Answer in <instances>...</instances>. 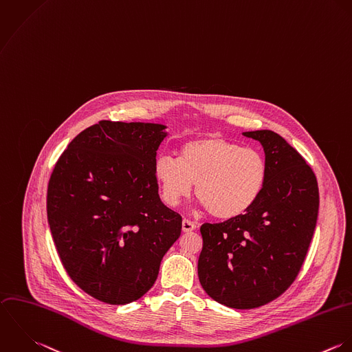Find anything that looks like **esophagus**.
Wrapping results in <instances>:
<instances>
[{
    "mask_svg": "<svg viewBox=\"0 0 352 352\" xmlns=\"http://www.w3.org/2000/svg\"><path fill=\"white\" fill-rule=\"evenodd\" d=\"M182 228H183L184 232H191V231H194L197 228V224L194 221L188 220V219H184L183 224H182Z\"/></svg>",
    "mask_w": 352,
    "mask_h": 352,
    "instance_id": "obj_1",
    "label": "esophagus"
}]
</instances>
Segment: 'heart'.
Segmentation results:
<instances>
[{
  "mask_svg": "<svg viewBox=\"0 0 352 352\" xmlns=\"http://www.w3.org/2000/svg\"><path fill=\"white\" fill-rule=\"evenodd\" d=\"M154 176L168 206L195 197L216 219L228 220L245 213L262 195L269 177L265 154L255 147L220 136L188 140L177 148V158L161 155Z\"/></svg>",
  "mask_w": 352,
  "mask_h": 352,
  "instance_id": "heart-1",
  "label": "heart"
}]
</instances>
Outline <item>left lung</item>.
Listing matches in <instances>:
<instances>
[{"mask_svg":"<svg viewBox=\"0 0 352 352\" xmlns=\"http://www.w3.org/2000/svg\"><path fill=\"white\" fill-rule=\"evenodd\" d=\"M259 140L269 177L259 199L243 214L201 227L198 276L206 294L232 309L263 306L295 281L317 224V177L278 133L243 132Z\"/></svg>","mask_w":352,"mask_h":352,"instance_id":"1","label":"left lung"}]
</instances>
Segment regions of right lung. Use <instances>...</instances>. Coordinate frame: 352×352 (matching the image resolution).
Instances as JSON below:
<instances>
[{
  "label": "right lung",
  "mask_w": 352,
  "mask_h": 352,
  "mask_svg": "<svg viewBox=\"0 0 352 352\" xmlns=\"http://www.w3.org/2000/svg\"><path fill=\"white\" fill-rule=\"evenodd\" d=\"M165 126L102 120L57 160L47 184V221L68 276L108 305L142 298L182 234L154 176Z\"/></svg>",
  "instance_id": "right-lung-1"
}]
</instances>
